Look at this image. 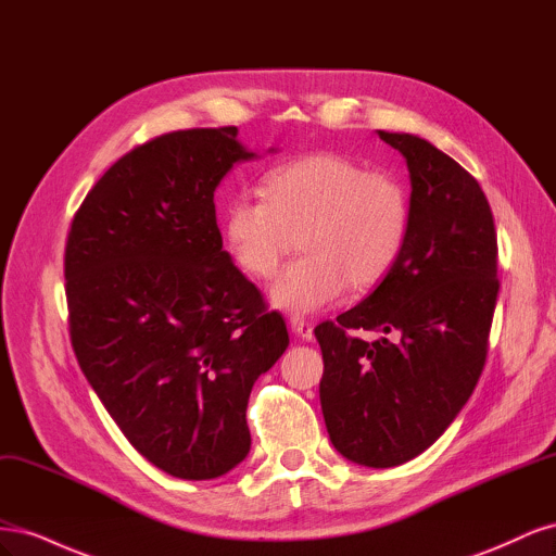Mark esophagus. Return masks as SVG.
Wrapping results in <instances>:
<instances>
[{"mask_svg":"<svg viewBox=\"0 0 556 556\" xmlns=\"http://www.w3.org/2000/svg\"><path fill=\"white\" fill-rule=\"evenodd\" d=\"M290 327H292V331L299 336V339H304V341H313V327L306 323L304 317L292 315V317H290Z\"/></svg>","mask_w":556,"mask_h":556,"instance_id":"1","label":"esophagus"}]
</instances>
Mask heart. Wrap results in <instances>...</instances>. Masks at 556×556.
<instances>
[{
  "instance_id": "heart-1",
  "label": "heart",
  "mask_w": 556,
  "mask_h": 556,
  "mask_svg": "<svg viewBox=\"0 0 556 556\" xmlns=\"http://www.w3.org/2000/svg\"><path fill=\"white\" fill-rule=\"evenodd\" d=\"M264 199L241 194L225 211L229 255L252 278H274L294 260L271 296L292 311H317L348 288L368 290L390 276L410 229V201L401 180L368 172L336 153H311L264 178ZM298 239L294 240L293 237Z\"/></svg>"
}]
</instances>
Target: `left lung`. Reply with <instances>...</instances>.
I'll return each mask as SVG.
<instances>
[{"mask_svg": "<svg viewBox=\"0 0 556 556\" xmlns=\"http://www.w3.org/2000/svg\"><path fill=\"white\" fill-rule=\"evenodd\" d=\"M410 174V229L362 304L315 327L319 403L333 447L368 468L406 464L441 439L486 359L498 296L494 215L478 180L415 134L380 131ZM355 330H382L364 342Z\"/></svg>", "mask_w": 556, "mask_h": 556, "instance_id": "left-lung-1", "label": "left lung"}]
</instances>
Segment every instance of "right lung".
<instances>
[{
	"label": "right lung",
	"instance_id": "right-lung-1",
	"mask_svg": "<svg viewBox=\"0 0 556 556\" xmlns=\"http://www.w3.org/2000/svg\"><path fill=\"white\" fill-rule=\"evenodd\" d=\"M237 134L182 129L129 150L88 192L64 250L80 371L125 439L180 480L248 457L252 384L290 345L217 229L215 188L257 157Z\"/></svg>",
	"mask_w": 556,
	"mask_h": 556
}]
</instances>
